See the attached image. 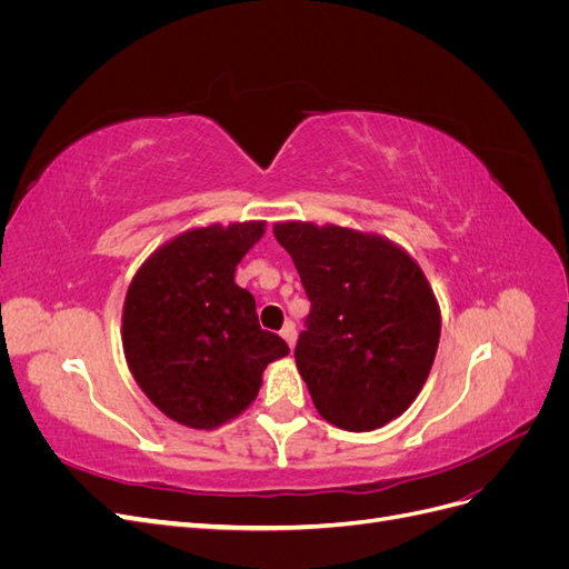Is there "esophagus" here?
<instances>
[{"mask_svg":"<svg viewBox=\"0 0 569 569\" xmlns=\"http://www.w3.org/2000/svg\"><path fill=\"white\" fill-rule=\"evenodd\" d=\"M282 339L289 343V349H295V343H297V327H295V322H287L284 327H282Z\"/></svg>","mask_w":569,"mask_h":569,"instance_id":"esophagus-1","label":"esophagus"}]
</instances>
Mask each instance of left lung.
Wrapping results in <instances>:
<instances>
[{
    "instance_id": "1",
    "label": "left lung",
    "mask_w": 569,
    "mask_h": 569,
    "mask_svg": "<svg viewBox=\"0 0 569 569\" xmlns=\"http://www.w3.org/2000/svg\"><path fill=\"white\" fill-rule=\"evenodd\" d=\"M311 301L297 368L320 416L347 432L385 427L432 370L441 313L422 268L387 237L274 222Z\"/></svg>"
}]
</instances>
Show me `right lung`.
<instances>
[{"label": "right lung", "mask_w": 569, "mask_h": 569, "mask_svg": "<svg viewBox=\"0 0 569 569\" xmlns=\"http://www.w3.org/2000/svg\"><path fill=\"white\" fill-rule=\"evenodd\" d=\"M266 234L263 220L194 228L153 251L123 306V351L134 382L163 416L216 429L244 412L268 363L289 353L261 330L237 263Z\"/></svg>", "instance_id": "right-lung-1"}]
</instances>
